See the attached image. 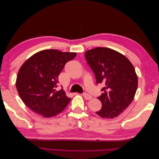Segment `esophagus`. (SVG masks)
I'll use <instances>...</instances> for the list:
<instances>
[{
    "label": "esophagus",
    "instance_id": "obj_1",
    "mask_svg": "<svg viewBox=\"0 0 159 159\" xmlns=\"http://www.w3.org/2000/svg\"><path fill=\"white\" fill-rule=\"evenodd\" d=\"M83 96H84V98L85 99L89 100V99H92V96L90 95H89V94H88V93H83Z\"/></svg>",
    "mask_w": 159,
    "mask_h": 159
}]
</instances>
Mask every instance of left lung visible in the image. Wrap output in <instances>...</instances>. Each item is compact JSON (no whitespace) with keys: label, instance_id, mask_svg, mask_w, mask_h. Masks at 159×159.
Returning a JSON list of instances; mask_svg holds the SVG:
<instances>
[{"label":"left lung","instance_id":"left-lung-1","mask_svg":"<svg viewBox=\"0 0 159 159\" xmlns=\"http://www.w3.org/2000/svg\"><path fill=\"white\" fill-rule=\"evenodd\" d=\"M85 57L96 83L105 86L98 98L102 107L96 113L105 119L117 117L131 103L136 93L138 78L133 65L123 54L108 48L88 50Z\"/></svg>","mask_w":159,"mask_h":159}]
</instances>
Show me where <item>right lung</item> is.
Masks as SVG:
<instances>
[{
  "label": "right lung",
  "mask_w": 159,
  "mask_h": 159,
  "mask_svg": "<svg viewBox=\"0 0 159 159\" xmlns=\"http://www.w3.org/2000/svg\"><path fill=\"white\" fill-rule=\"evenodd\" d=\"M75 52L44 50L32 55L18 70L16 87L26 106L43 117H55L70 102L63 89L56 90L58 75Z\"/></svg>",
  "instance_id": "add662e5"
}]
</instances>
